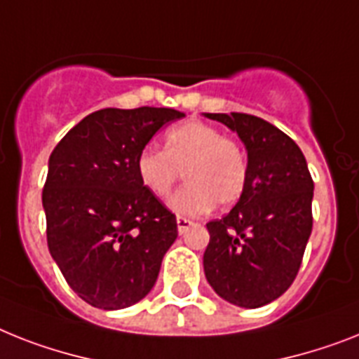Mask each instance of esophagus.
Listing matches in <instances>:
<instances>
[{
  "label": "esophagus",
  "mask_w": 359,
  "mask_h": 359,
  "mask_svg": "<svg viewBox=\"0 0 359 359\" xmlns=\"http://www.w3.org/2000/svg\"><path fill=\"white\" fill-rule=\"evenodd\" d=\"M176 222H177V231H180V235H185L187 231L194 226V222L189 220V218H183V216H177Z\"/></svg>",
  "instance_id": "1"
}]
</instances>
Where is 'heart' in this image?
<instances>
[{
    "instance_id": "heart-1",
    "label": "heart",
    "mask_w": 359,
    "mask_h": 359,
    "mask_svg": "<svg viewBox=\"0 0 359 359\" xmlns=\"http://www.w3.org/2000/svg\"><path fill=\"white\" fill-rule=\"evenodd\" d=\"M139 182L154 198L165 200L180 177L187 185L170 200L183 216H200L235 205L248 183V159L235 139L203 121H187L165 133V148L147 147L135 158Z\"/></svg>"
}]
</instances>
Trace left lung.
<instances>
[{"instance_id": "8db88e82", "label": "left lung", "mask_w": 359, "mask_h": 359, "mask_svg": "<svg viewBox=\"0 0 359 359\" xmlns=\"http://www.w3.org/2000/svg\"><path fill=\"white\" fill-rule=\"evenodd\" d=\"M238 133L248 150V183L236 205L207 224L203 269L222 299L259 308L295 280L312 233L313 182L301 148L268 121L205 114Z\"/></svg>"}]
</instances>
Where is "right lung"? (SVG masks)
<instances>
[{
	"mask_svg": "<svg viewBox=\"0 0 359 359\" xmlns=\"http://www.w3.org/2000/svg\"><path fill=\"white\" fill-rule=\"evenodd\" d=\"M172 108L93 111L62 137L41 192L49 253L82 301L132 306L154 288L177 236L176 215L141 185L135 158Z\"/></svg>",
	"mask_w": 359,
	"mask_h": 359,
	"instance_id": "add662e5",
	"label": "right lung"
}]
</instances>
